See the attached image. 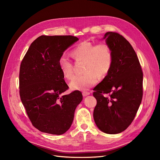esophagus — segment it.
<instances>
[{"instance_id": "34e87169", "label": "esophagus", "mask_w": 160, "mask_h": 160, "mask_svg": "<svg viewBox=\"0 0 160 160\" xmlns=\"http://www.w3.org/2000/svg\"><path fill=\"white\" fill-rule=\"evenodd\" d=\"M82 94H83V96H88V95H89L90 94V93H89V92H88V91H83V93H82Z\"/></svg>"}]
</instances>
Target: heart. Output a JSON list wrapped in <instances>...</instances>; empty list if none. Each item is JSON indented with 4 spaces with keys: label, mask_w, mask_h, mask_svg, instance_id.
Returning a JSON list of instances; mask_svg holds the SVG:
<instances>
[{
    "label": "heart",
    "mask_w": 160,
    "mask_h": 160,
    "mask_svg": "<svg viewBox=\"0 0 160 160\" xmlns=\"http://www.w3.org/2000/svg\"><path fill=\"white\" fill-rule=\"evenodd\" d=\"M71 54L76 61H84L85 72L72 79L69 83L72 90L88 89L98 82V78L104 79L113 65V51L110 45L105 42L95 44L91 41H83L77 45ZM59 66L65 78L71 79L74 75L72 61L62 55L59 59Z\"/></svg>",
    "instance_id": "heart-1"
}]
</instances>
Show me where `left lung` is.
<instances>
[{
	"instance_id": "8db88e82",
	"label": "left lung",
	"mask_w": 160,
	"mask_h": 160,
	"mask_svg": "<svg viewBox=\"0 0 160 160\" xmlns=\"http://www.w3.org/2000/svg\"><path fill=\"white\" fill-rule=\"evenodd\" d=\"M104 38L113 51L112 67L93 90V118L103 132L116 134L132 123L143 97V71L138 57L122 35L107 32Z\"/></svg>"
}]
</instances>
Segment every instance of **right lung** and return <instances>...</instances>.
I'll use <instances>...</instances> for the list:
<instances>
[{
    "label": "right lung",
    "mask_w": 160,
    "mask_h": 160,
    "mask_svg": "<svg viewBox=\"0 0 160 160\" xmlns=\"http://www.w3.org/2000/svg\"><path fill=\"white\" fill-rule=\"evenodd\" d=\"M71 35H41L34 41L21 61L19 93L31 122L41 132L61 135L68 130L76 108L83 99L79 91L61 94L69 89L59 59L78 41Z\"/></svg>",
    "instance_id": "1"
}]
</instances>
